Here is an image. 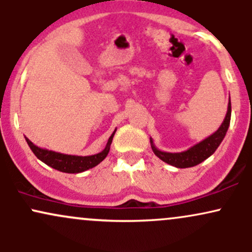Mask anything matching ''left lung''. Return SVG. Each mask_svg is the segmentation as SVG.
Instances as JSON below:
<instances>
[{"label":"left lung","instance_id":"8db88e82","mask_svg":"<svg viewBox=\"0 0 252 252\" xmlns=\"http://www.w3.org/2000/svg\"><path fill=\"white\" fill-rule=\"evenodd\" d=\"M230 121L231 100L228 99L226 116H225L224 121H222L221 126H219L216 132H213V134L210 135L209 137L202 140L201 142L194 144V146L190 147L189 149L181 153H167L158 149L154 142H153L152 137H150V146H152L154 154L158 156V158H161L163 162L172 164V166L176 167V168H189V167H194L196 164L201 163L202 161L206 160L207 158H210V156L216 152L217 148L219 147V144H220L221 141L224 140L225 135H226L228 126H230Z\"/></svg>","mask_w":252,"mask_h":252}]
</instances>
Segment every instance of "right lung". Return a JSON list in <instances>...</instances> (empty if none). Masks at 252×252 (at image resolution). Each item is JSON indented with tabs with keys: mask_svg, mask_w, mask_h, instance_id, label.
I'll use <instances>...</instances> for the list:
<instances>
[{
	"mask_svg": "<svg viewBox=\"0 0 252 252\" xmlns=\"http://www.w3.org/2000/svg\"><path fill=\"white\" fill-rule=\"evenodd\" d=\"M116 129L112 132L111 136L109 137L108 143H106L105 148L102 152L98 153L94 155H89V156H78V155H67V154H62V153L53 152V150L43 149L40 148L34 144L30 138H27L25 136L26 141H27L28 146L32 149V152L34 153V155L39 158L40 161H42L43 163H46L47 166L52 167V168L59 170L63 173H70V174H76V173H82L85 172L90 168H94L97 164H99L104 158H106V155L109 154L110 146H111L112 138H114Z\"/></svg>",
	"mask_w": 252,
	"mask_h": 252,
	"instance_id": "1",
	"label": "right lung"
}]
</instances>
